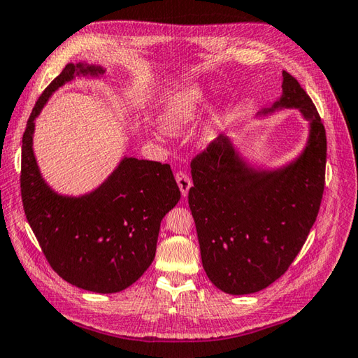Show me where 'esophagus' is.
I'll return each mask as SVG.
<instances>
[{
  "instance_id": "1",
  "label": "esophagus",
  "mask_w": 358,
  "mask_h": 358,
  "mask_svg": "<svg viewBox=\"0 0 358 358\" xmlns=\"http://www.w3.org/2000/svg\"><path fill=\"white\" fill-rule=\"evenodd\" d=\"M175 180H177L178 187H180V191H181V195L186 196L187 192H189V189L192 187L191 175H189L186 171H178L177 173H175Z\"/></svg>"
}]
</instances>
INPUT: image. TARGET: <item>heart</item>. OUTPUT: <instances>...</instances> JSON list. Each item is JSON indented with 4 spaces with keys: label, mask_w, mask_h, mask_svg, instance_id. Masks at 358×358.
<instances>
[{
    "label": "heart",
    "mask_w": 358,
    "mask_h": 358,
    "mask_svg": "<svg viewBox=\"0 0 358 358\" xmlns=\"http://www.w3.org/2000/svg\"><path fill=\"white\" fill-rule=\"evenodd\" d=\"M204 89L200 85H186L175 90L166 101L159 123L169 132H180L199 117L204 101Z\"/></svg>",
    "instance_id": "1"
}]
</instances>
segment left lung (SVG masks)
<instances>
[{
    "mask_svg": "<svg viewBox=\"0 0 358 358\" xmlns=\"http://www.w3.org/2000/svg\"><path fill=\"white\" fill-rule=\"evenodd\" d=\"M278 108L300 109L310 121L306 149L285 169L246 166L220 135L191 162L189 208L195 220L203 268L226 294L258 292L278 280L305 245L324 191L326 131L315 104L283 71Z\"/></svg>",
    "mask_w": 358,
    "mask_h": 358,
    "instance_id": "1",
    "label": "left lung"
}]
</instances>
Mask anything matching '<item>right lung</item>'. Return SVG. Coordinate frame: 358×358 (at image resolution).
<instances>
[{
  "instance_id": "add662e5",
  "label": "right lung",
  "mask_w": 358,
  "mask_h": 358,
  "mask_svg": "<svg viewBox=\"0 0 358 358\" xmlns=\"http://www.w3.org/2000/svg\"><path fill=\"white\" fill-rule=\"evenodd\" d=\"M75 73L103 69L67 64L38 98L22 135L21 200L50 268L73 286L113 294L135 283L154 262L159 223L181 194L169 164L136 158H124L96 191L78 199L44 183L32 149L34 120Z\"/></svg>"
}]
</instances>
